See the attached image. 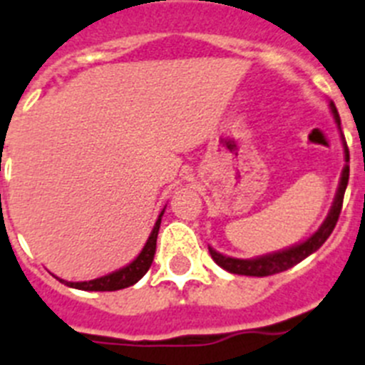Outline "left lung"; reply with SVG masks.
Here are the masks:
<instances>
[{
	"instance_id": "left-lung-1",
	"label": "left lung",
	"mask_w": 365,
	"mask_h": 365,
	"mask_svg": "<svg viewBox=\"0 0 365 365\" xmlns=\"http://www.w3.org/2000/svg\"><path fill=\"white\" fill-rule=\"evenodd\" d=\"M331 106V112L334 115V121L340 128V115H338V110H336L334 103L329 104ZM341 132V128H340ZM344 141V154H345V165L344 170H341V178L338 183V191H336L334 202H332V207L329 211L327 218L323 220L322 226L318 227L314 235H310L309 239L303 240V242L296 244V246H290L287 250H279L274 253H266L261 257L255 259H235L227 257V255H222V253L215 252L213 248H209V253L213 261L217 262L220 268L227 270L230 274H239V275H253V277H264V275H274L279 272H284L288 268L296 266L297 262H301L303 259H307L310 253H314L316 250L322 248V244L331 237L332 230H334L338 217H340L341 204H344V195L345 189H347V182H349V148L345 143V138H341Z\"/></svg>"
}]
</instances>
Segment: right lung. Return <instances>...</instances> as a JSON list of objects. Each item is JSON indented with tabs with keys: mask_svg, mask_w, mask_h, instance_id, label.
<instances>
[{
	"mask_svg": "<svg viewBox=\"0 0 365 365\" xmlns=\"http://www.w3.org/2000/svg\"><path fill=\"white\" fill-rule=\"evenodd\" d=\"M163 213H165V209L160 213V217H158L156 224H154V230L150 231V237H148V240L145 242L143 250H141L138 257L130 262V264H126L125 268H119V270L112 272V274H108V275H103V277L99 279L81 281V283H69V281H64V279H60V281H62L64 284H68V287L78 288V290H88V292H113V290H121V288L135 284L139 279L147 274L152 261H154L158 231H160V224H161V217H163Z\"/></svg>",
	"mask_w": 365,
	"mask_h": 365,
	"instance_id": "1",
	"label": "right lung"
}]
</instances>
